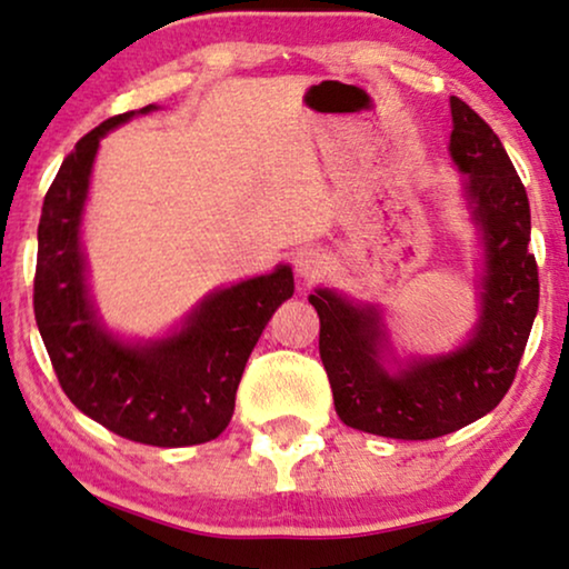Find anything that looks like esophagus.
<instances>
[{
    "instance_id": "obj_1",
    "label": "esophagus",
    "mask_w": 569,
    "mask_h": 569,
    "mask_svg": "<svg viewBox=\"0 0 569 569\" xmlns=\"http://www.w3.org/2000/svg\"><path fill=\"white\" fill-rule=\"evenodd\" d=\"M293 268L303 281H315V278H319L327 270V254L319 247H301L293 254Z\"/></svg>"
}]
</instances>
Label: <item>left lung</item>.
Segmentation results:
<instances>
[{
	"label": "left lung",
	"mask_w": 569,
	"mask_h": 569,
	"mask_svg": "<svg viewBox=\"0 0 569 569\" xmlns=\"http://www.w3.org/2000/svg\"><path fill=\"white\" fill-rule=\"evenodd\" d=\"M448 141L461 198L475 223L479 260V317L459 348L438 356H395L383 311L335 288H317L319 356L335 410L363 433L428 441L485 418L500 405L539 311V270L531 242V208L521 178L498 133L451 98Z\"/></svg>",
	"instance_id": "obj_1"
}]
</instances>
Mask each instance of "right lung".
I'll return each instance as SVG.
<instances>
[{"mask_svg": "<svg viewBox=\"0 0 569 569\" xmlns=\"http://www.w3.org/2000/svg\"><path fill=\"white\" fill-rule=\"evenodd\" d=\"M108 118L77 141L48 188L38 223L36 322L77 410L121 438L180 448L213 441L234 415L239 379L268 319L293 296L291 266L216 288L154 340H123L102 325L87 283L82 216L100 139L133 116Z\"/></svg>", "mask_w": 569, "mask_h": 569, "instance_id": "obj_1", "label": "right lung"}]
</instances>
